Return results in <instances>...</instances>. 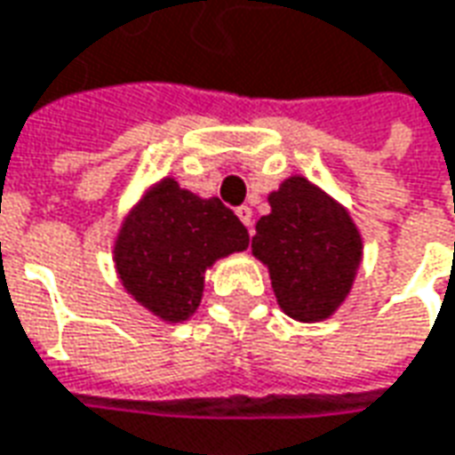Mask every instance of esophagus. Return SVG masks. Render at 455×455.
<instances>
[{"instance_id": "esophagus-1", "label": "esophagus", "mask_w": 455, "mask_h": 455, "mask_svg": "<svg viewBox=\"0 0 455 455\" xmlns=\"http://www.w3.org/2000/svg\"><path fill=\"white\" fill-rule=\"evenodd\" d=\"M236 217L241 219V224L253 231V212H251V206H238L236 209Z\"/></svg>"}]
</instances>
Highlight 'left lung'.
<instances>
[{"label":"left lung","mask_w":455,"mask_h":455,"mask_svg":"<svg viewBox=\"0 0 455 455\" xmlns=\"http://www.w3.org/2000/svg\"><path fill=\"white\" fill-rule=\"evenodd\" d=\"M271 214L259 219L253 256L268 266L285 315L300 323L330 317L352 291L362 263V236L347 209L295 174L268 195Z\"/></svg>","instance_id":"left-lung-1"}]
</instances>
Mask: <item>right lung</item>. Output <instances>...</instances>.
<instances>
[{
	"instance_id": "add662e5",
	"label": "right lung",
	"mask_w": 455,
	"mask_h": 455,
	"mask_svg": "<svg viewBox=\"0 0 455 455\" xmlns=\"http://www.w3.org/2000/svg\"><path fill=\"white\" fill-rule=\"evenodd\" d=\"M249 249V231L217 196L202 199L164 177L117 231L116 271L135 300L164 323L195 315L214 260Z\"/></svg>"
}]
</instances>
